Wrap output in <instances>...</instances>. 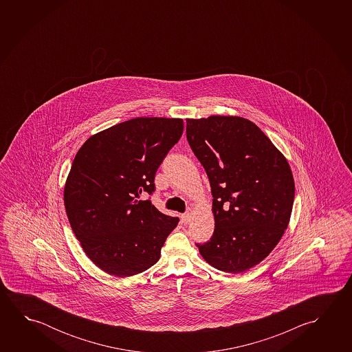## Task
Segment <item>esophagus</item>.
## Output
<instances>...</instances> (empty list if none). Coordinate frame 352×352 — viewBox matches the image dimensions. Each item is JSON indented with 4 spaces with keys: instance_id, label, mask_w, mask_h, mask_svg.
Wrapping results in <instances>:
<instances>
[{
    "instance_id": "obj_1",
    "label": "esophagus",
    "mask_w": 352,
    "mask_h": 352,
    "mask_svg": "<svg viewBox=\"0 0 352 352\" xmlns=\"http://www.w3.org/2000/svg\"><path fill=\"white\" fill-rule=\"evenodd\" d=\"M191 219H192V212H186L184 213V214H182V222H183L184 225L190 223Z\"/></svg>"
}]
</instances>
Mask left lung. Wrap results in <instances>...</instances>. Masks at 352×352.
<instances>
[{
    "mask_svg": "<svg viewBox=\"0 0 352 352\" xmlns=\"http://www.w3.org/2000/svg\"><path fill=\"white\" fill-rule=\"evenodd\" d=\"M186 139L213 196L214 231L196 247L214 269L249 270L274 250L289 223L294 180L287 160L241 116L186 119Z\"/></svg>",
    "mask_w": 352,
    "mask_h": 352,
    "instance_id": "obj_1",
    "label": "left lung"
}]
</instances>
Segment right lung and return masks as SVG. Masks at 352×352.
Returning a JSON list of instances; mask_svg holds the SVG:
<instances>
[{"mask_svg": "<svg viewBox=\"0 0 352 352\" xmlns=\"http://www.w3.org/2000/svg\"><path fill=\"white\" fill-rule=\"evenodd\" d=\"M179 118H135L94 133L76 153L64 188L69 225L93 264L116 277L155 265L179 219L151 200L155 174L182 138Z\"/></svg>", "mask_w": 352, "mask_h": 352, "instance_id": "right-lung-1", "label": "right lung"}]
</instances>
